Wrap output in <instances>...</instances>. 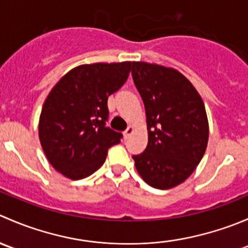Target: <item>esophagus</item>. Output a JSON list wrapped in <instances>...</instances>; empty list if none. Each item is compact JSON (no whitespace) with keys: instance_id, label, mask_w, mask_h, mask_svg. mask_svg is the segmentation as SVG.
I'll return each mask as SVG.
<instances>
[{"instance_id":"esophagus-1","label":"esophagus","mask_w":248,"mask_h":248,"mask_svg":"<svg viewBox=\"0 0 248 248\" xmlns=\"http://www.w3.org/2000/svg\"><path fill=\"white\" fill-rule=\"evenodd\" d=\"M133 131H134V129H133V127H132V126H128V127H127L126 131L124 132V139H128V138H129V136H131V134L133 133Z\"/></svg>"}]
</instances>
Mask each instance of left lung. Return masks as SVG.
Segmentation results:
<instances>
[{
    "label": "left lung",
    "mask_w": 248,
    "mask_h": 248,
    "mask_svg": "<svg viewBox=\"0 0 248 248\" xmlns=\"http://www.w3.org/2000/svg\"><path fill=\"white\" fill-rule=\"evenodd\" d=\"M132 64L149 132L146 149L132 157L147 185L171 188L194 171L205 154L209 124L204 103L180 72L146 62Z\"/></svg>",
    "instance_id": "1"
}]
</instances>
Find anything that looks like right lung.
I'll list each match as a JSON object with an SVG mask.
<instances>
[{"instance_id": "right-lung-1", "label": "right lung", "mask_w": 248, "mask_h": 248, "mask_svg": "<svg viewBox=\"0 0 248 248\" xmlns=\"http://www.w3.org/2000/svg\"><path fill=\"white\" fill-rule=\"evenodd\" d=\"M132 62L82 64L50 91L39 117V140L51 166L84 179L106 161L122 134L107 126L108 97L126 82Z\"/></svg>"}]
</instances>
